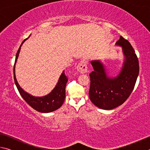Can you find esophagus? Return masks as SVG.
I'll return each mask as SVG.
<instances>
[{"label": "esophagus", "instance_id": "obj_1", "mask_svg": "<svg viewBox=\"0 0 150 150\" xmlns=\"http://www.w3.org/2000/svg\"><path fill=\"white\" fill-rule=\"evenodd\" d=\"M77 69L81 73H85L87 71V63L85 60H81L78 63L77 66Z\"/></svg>", "mask_w": 150, "mask_h": 150}]
</instances>
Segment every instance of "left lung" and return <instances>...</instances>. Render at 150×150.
I'll use <instances>...</instances> for the list:
<instances>
[{
  "label": "left lung",
  "mask_w": 150,
  "mask_h": 150,
  "mask_svg": "<svg viewBox=\"0 0 150 150\" xmlns=\"http://www.w3.org/2000/svg\"><path fill=\"white\" fill-rule=\"evenodd\" d=\"M116 44L123 48L126 59L124 67L117 77L110 79L98 61L91 62L94 71L89 76V98L94 105L104 110H112L128 99L135 86L139 74L138 58L128 40L120 37Z\"/></svg>",
  "instance_id": "obj_1"
}]
</instances>
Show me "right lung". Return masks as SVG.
I'll use <instances>...</instances> for the list:
<instances>
[{
	"label": "right lung",
	"mask_w": 150,
	"mask_h": 150,
	"mask_svg": "<svg viewBox=\"0 0 150 150\" xmlns=\"http://www.w3.org/2000/svg\"><path fill=\"white\" fill-rule=\"evenodd\" d=\"M26 40V39H25L22 42L16 53V59H15V63L14 65V80L15 84H16V87L19 91L20 95L22 96V97L34 110L44 113H48L56 110L57 109L59 108L62 106L65 98V87L68 79L65 74L64 71H63L62 74L61 75L59 81H58L56 87L54 88V89L49 95L45 96H42V97H35V96H32L29 95L28 93L25 92L20 87V85L17 82L14 73L15 63H16L17 58L18 57L20 47H21L22 44H23Z\"/></svg>",
	"instance_id": "obj_1"
}]
</instances>
